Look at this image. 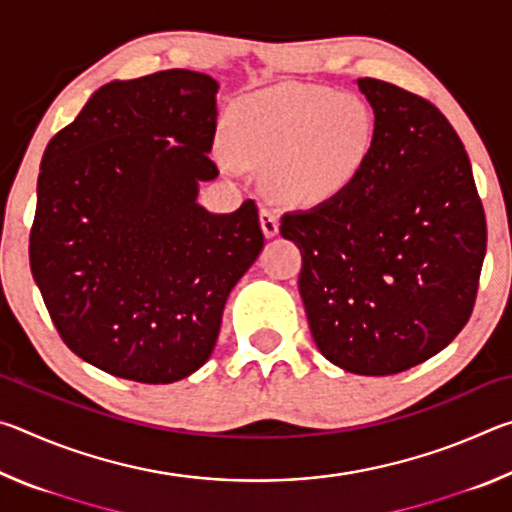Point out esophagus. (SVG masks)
<instances>
[{
  "instance_id": "34e87169",
  "label": "esophagus",
  "mask_w": 512,
  "mask_h": 512,
  "mask_svg": "<svg viewBox=\"0 0 512 512\" xmlns=\"http://www.w3.org/2000/svg\"><path fill=\"white\" fill-rule=\"evenodd\" d=\"M259 219H262V230L264 235L271 239L277 235V230H280V221H277V214L271 207H262V212H259Z\"/></svg>"
}]
</instances>
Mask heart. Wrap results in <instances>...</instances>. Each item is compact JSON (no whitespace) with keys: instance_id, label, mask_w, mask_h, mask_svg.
<instances>
[{"instance_id":"obj_1","label":"heart","mask_w":512,"mask_h":512,"mask_svg":"<svg viewBox=\"0 0 512 512\" xmlns=\"http://www.w3.org/2000/svg\"><path fill=\"white\" fill-rule=\"evenodd\" d=\"M232 153L268 169L277 194L291 203H323L348 189L375 140L370 108L354 94L320 85H277L248 94L228 115Z\"/></svg>"}]
</instances>
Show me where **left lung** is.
I'll use <instances>...</instances> for the list:
<instances>
[{
	"instance_id": "8db88e82",
	"label": "left lung",
	"mask_w": 512,
	"mask_h": 512,
	"mask_svg": "<svg viewBox=\"0 0 512 512\" xmlns=\"http://www.w3.org/2000/svg\"><path fill=\"white\" fill-rule=\"evenodd\" d=\"M375 140L357 180L280 232L300 248L298 287L320 354L384 377L438 354L472 316L485 214L461 137L431 101L359 79Z\"/></svg>"
}]
</instances>
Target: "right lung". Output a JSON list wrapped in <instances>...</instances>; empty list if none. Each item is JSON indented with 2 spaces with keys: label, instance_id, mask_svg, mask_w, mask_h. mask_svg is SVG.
<instances>
[{
  "label": "right lung",
  "instance_id": "1",
  "mask_svg": "<svg viewBox=\"0 0 512 512\" xmlns=\"http://www.w3.org/2000/svg\"><path fill=\"white\" fill-rule=\"evenodd\" d=\"M216 90L189 69L112 81L42 155L33 280L67 348L108 375L171 384L201 368L264 248L253 201H196L219 176Z\"/></svg>",
  "mask_w": 512,
  "mask_h": 512
}]
</instances>
